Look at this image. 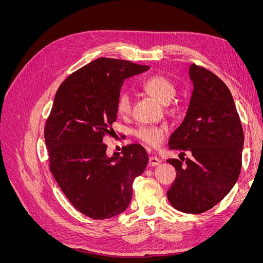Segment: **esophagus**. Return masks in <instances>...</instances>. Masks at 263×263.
I'll return each instance as SVG.
<instances>
[{"instance_id": "34e87169", "label": "esophagus", "mask_w": 263, "mask_h": 263, "mask_svg": "<svg viewBox=\"0 0 263 263\" xmlns=\"http://www.w3.org/2000/svg\"><path fill=\"white\" fill-rule=\"evenodd\" d=\"M160 163H161V161L159 160L157 157H150L149 158V165L150 166H156V165H159Z\"/></svg>"}]
</instances>
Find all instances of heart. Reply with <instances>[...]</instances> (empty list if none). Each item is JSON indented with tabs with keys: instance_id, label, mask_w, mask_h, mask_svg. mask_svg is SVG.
Here are the masks:
<instances>
[{
	"instance_id": "b5f03b06",
	"label": "heart",
	"mask_w": 263,
	"mask_h": 263,
	"mask_svg": "<svg viewBox=\"0 0 263 263\" xmlns=\"http://www.w3.org/2000/svg\"><path fill=\"white\" fill-rule=\"evenodd\" d=\"M142 89L163 105L169 104L177 94L176 84L164 76L150 77L142 83ZM116 107L117 112L121 115L126 116L130 114L133 107L132 95L128 92L122 91L118 94ZM165 133V127L141 126L135 132V136L151 147H158L162 142Z\"/></svg>"
}]
</instances>
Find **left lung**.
I'll return each mask as SVG.
<instances>
[{
  "mask_svg": "<svg viewBox=\"0 0 263 263\" xmlns=\"http://www.w3.org/2000/svg\"><path fill=\"white\" fill-rule=\"evenodd\" d=\"M193 92L186 115L169 139L180 159L166 160L177 170L168 200L183 213L200 214L219 203L240 174L243 130L233 95L220 79L191 65ZM185 151L193 155L182 163Z\"/></svg>",
  "mask_w": 263,
  "mask_h": 263,
  "instance_id": "8db88e82",
  "label": "left lung"
}]
</instances>
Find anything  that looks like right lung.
Returning <instances> with one entry per match:
<instances>
[{
	"label": "right lung",
	"instance_id": "right-lung-1",
	"mask_svg": "<svg viewBox=\"0 0 263 263\" xmlns=\"http://www.w3.org/2000/svg\"><path fill=\"white\" fill-rule=\"evenodd\" d=\"M148 69L99 58L70 74L55 93L45 126L49 168L70 203L93 219L114 217L128 208L133 182L147 166L142 146L127 145L122 155L108 157L103 137L113 130L125 79Z\"/></svg>",
	"mask_w": 263,
	"mask_h": 263
}]
</instances>
